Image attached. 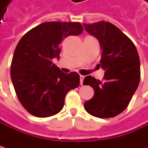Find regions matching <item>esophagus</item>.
<instances>
[{"label": "esophagus", "instance_id": "obj_1", "mask_svg": "<svg viewBox=\"0 0 148 148\" xmlns=\"http://www.w3.org/2000/svg\"><path fill=\"white\" fill-rule=\"evenodd\" d=\"M84 78H85V77H84V76H82V75H81V76H80V82H81V85H82V86L83 85V81H84Z\"/></svg>", "mask_w": 148, "mask_h": 148}]
</instances>
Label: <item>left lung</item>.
Listing matches in <instances>:
<instances>
[{"instance_id": "obj_1", "label": "left lung", "mask_w": 148, "mask_h": 148, "mask_svg": "<svg viewBox=\"0 0 148 148\" xmlns=\"http://www.w3.org/2000/svg\"><path fill=\"white\" fill-rule=\"evenodd\" d=\"M96 38L101 49L99 66L105 70L104 80L85 77L83 85L94 89V96L84 108L97 118H112L127 107L140 82V61L137 49L129 38L110 22L83 24Z\"/></svg>"}]
</instances>
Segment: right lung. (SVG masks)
Returning <instances> with one entry per match:
<instances>
[{"label": "right lung", "instance_id": "right-lung-1", "mask_svg": "<svg viewBox=\"0 0 148 148\" xmlns=\"http://www.w3.org/2000/svg\"><path fill=\"white\" fill-rule=\"evenodd\" d=\"M82 32L79 22L51 21L33 28L19 41L10 77L20 104L32 115L46 118L59 113L66 95L79 86L78 73H63L52 61L59 59L66 37Z\"/></svg>", "mask_w": 148, "mask_h": 148}]
</instances>
